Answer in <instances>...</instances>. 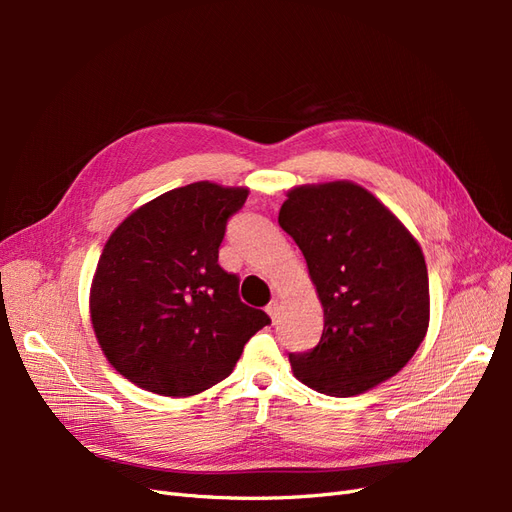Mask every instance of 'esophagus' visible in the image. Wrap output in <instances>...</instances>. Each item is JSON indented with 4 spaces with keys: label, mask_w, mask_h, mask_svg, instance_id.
Masks as SVG:
<instances>
[{
    "label": "esophagus",
    "mask_w": 512,
    "mask_h": 512,
    "mask_svg": "<svg viewBox=\"0 0 512 512\" xmlns=\"http://www.w3.org/2000/svg\"><path fill=\"white\" fill-rule=\"evenodd\" d=\"M267 314L275 320V318H277V314H280V303H277V301H271V303L267 305Z\"/></svg>",
    "instance_id": "34e87169"
}]
</instances>
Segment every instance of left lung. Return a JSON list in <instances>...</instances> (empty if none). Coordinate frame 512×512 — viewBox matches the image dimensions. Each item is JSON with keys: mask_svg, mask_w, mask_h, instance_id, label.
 Masks as SVG:
<instances>
[{"mask_svg": "<svg viewBox=\"0 0 512 512\" xmlns=\"http://www.w3.org/2000/svg\"><path fill=\"white\" fill-rule=\"evenodd\" d=\"M277 222L303 252L324 307L318 346L288 354L294 376L331 397L395 376L429 327V277L414 237L350 181L290 190Z\"/></svg>", "mask_w": 512, "mask_h": 512, "instance_id": "left-lung-1", "label": "left lung"}]
</instances>
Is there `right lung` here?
Segmentation results:
<instances>
[{"label": "right lung", "instance_id": "1", "mask_svg": "<svg viewBox=\"0 0 512 512\" xmlns=\"http://www.w3.org/2000/svg\"><path fill=\"white\" fill-rule=\"evenodd\" d=\"M247 198L209 181L170 190L106 241L91 324L106 359L141 389L188 397L235 369L271 318L239 299V275L220 267L226 224Z\"/></svg>", "mask_w": 512, "mask_h": 512}]
</instances>
